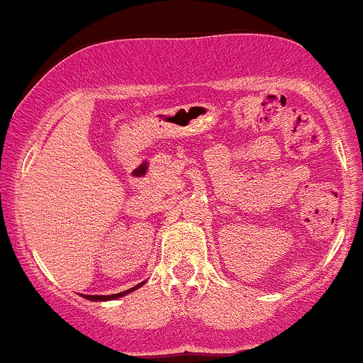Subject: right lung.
<instances>
[{
	"instance_id": "right-lung-1",
	"label": "right lung",
	"mask_w": 363,
	"mask_h": 363,
	"mask_svg": "<svg viewBox=\"0 0 363 363\" xmlns=\"http://www.w3.org/2000/svg\"><path fill=\"white\" fill-rule=\"evenodd\" d=\"M142 284H144V282H142ZM142 284H136L135 288H131V290L121 291V294H113V295H84V298H88V301H113V298H118V297H122V295H125V294H131V291H135L136 288H140Z\"/></svg>"
}]
</instances>
